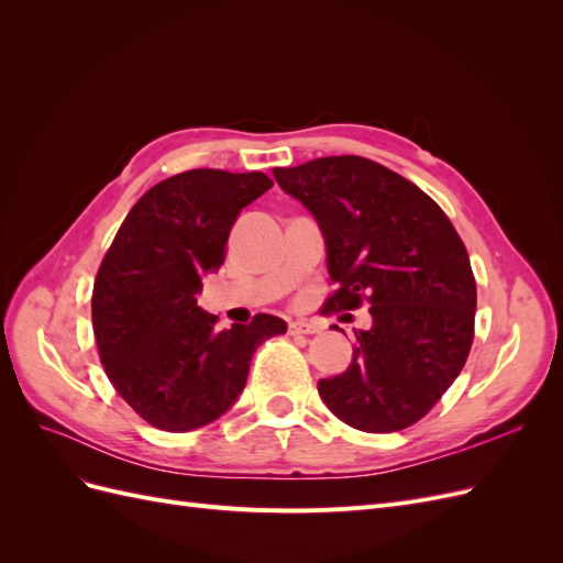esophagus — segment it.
Returning a JSON list of instances; mask_svg holds the SVG:
<instances>
[{"label": "esophagus", "instance_id": "obj_1", "mask_svg": "<svg viewBox=\"0 0 563 563\" xmlns=\"http://www.w3.org/2000/svg\"><path fill=\"white\" fill-rule=\"evenodd\" d=\"M317 327H310L305 321H288V335H308V333H317Z\"/></svg>", "mask_w": 563, "mask_h": 563}]
</instances>
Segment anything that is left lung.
<instances>
[{"label": "left lung", "instance_id": "left-lung-1", "mask_svg": "<svg viewBox=\"0 0 563 563\" xmlns=\"http://www.w3.org/2000/svg\"><path fill=\"white\" fill-rule=\"evenodd\" d=\"M284 192L312 211L335 291L323 312L368 305L352 364L317 389L350 428L399 432L428 416L463 371L474 340L476 282L467 249L418 185L364 157L275 168Z\"/></svg>", "mask_w": 563, "mask_h": 563}]
</instances>
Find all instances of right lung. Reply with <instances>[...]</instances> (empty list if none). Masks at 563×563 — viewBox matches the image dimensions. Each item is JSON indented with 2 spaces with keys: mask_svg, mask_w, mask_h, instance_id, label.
I'll use <instances>...</instances> for the list:
<instances>
[{
  "mask_svg": "<svg viewBox=\"0 0 563 563\" xmlns=\"http://www.w3.org/2000/svg\"><path fill=\"white\" fill-rule=\"evenodd\" d=\"M272 187L261 174L192 168L133 203L91 296L93 335L112 387L152 428L187 432L242 395L251 356L286 321L255 314L218 331L197 308L201 277L225 263L236 216Z\"/></svg>",
  "mask_w": 563,
  "mask_h": 563,
  "instance_id": "add662e5",
  "label": "right lung"
}]
</instances>
